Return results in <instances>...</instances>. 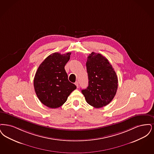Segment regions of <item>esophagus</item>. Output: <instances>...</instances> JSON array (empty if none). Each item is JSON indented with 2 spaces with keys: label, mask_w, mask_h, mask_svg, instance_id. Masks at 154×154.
Listing matches in <instances>:
<instances>
[{
  "label": "esophagus",
  "mask_w": 154,
  "mask_h": 154,
  "mask_svg": "<svg viewBox=\"0 0 154 154\" xmlns=\"http://www.w3.org/2000/svg\"><path fill=\"white\" fill-rule=\"evenodd\" d=\"M75 84V85L76 86L77 88H78V87H79V83H78V82H76Z\"/></svg>",
  "instance_id": "1"
}]
</instances>
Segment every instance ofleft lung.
Instances as JSON below:
<instances>
[{"label":"left lung","mask_w":154,"mask_h":154,"mask_svg":"<svg viewBox=\"0 0 154 154\" xmlns=\"http://www.w3.org/2000/svg\"><path fill=\"white\" fill-rule=\"evenodd\" d=\"M88 86L82 90L87 103L95 108L103 107L113 99L118 87V78L106 57L93 52L86 62Z\"/></svg>","instance_id":"obj_1"}]
</instances>
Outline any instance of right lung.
I'll use <instances>...</instances> for the list:
<instances>
[{
	"instance_id": "add662e5",
	"label": "right lung",
	"mask_w": 154,
	"mask_h": 154,
	"mask_svg": "<svg viewBox=\"0 0 154 154\" xmlns=\"http://www.w3.org/2000/svg\"><path fill=\"white\" fill-rule=\"evenodd\" d=\"M71 52L48 56L38 68L34 79V87L41 102L49 108L62 106L76 86L68 79L64 67Z\"/></svg>"
}]
</instances>
